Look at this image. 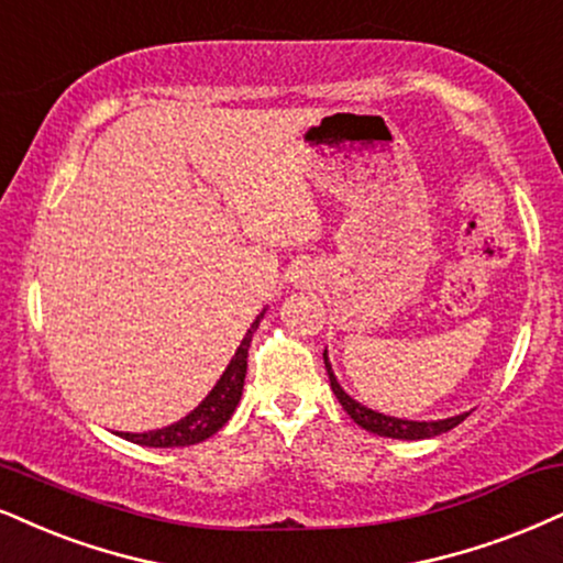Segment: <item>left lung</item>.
Here are the masks:
<instances>
[{"mask_svg":"<svg viewBox=\"0 0 563 563\" xmlns=\"http://www.w3.org/2000/svg\"><path fill=\"white\" fill-rule=\"evenodd\" d=\"M323 363H325V373H329V380H331V391L336 394L339 405L344 407V412L350 415V418L355 420L360 428L371 430V433H376V435H386V439H401V441L433 439V435H441V433H446V430L456 428V426H460V422L470 415V412H462V415H454V418H443V420H405V418H391V415L376 412V409L360 405L357 399H352L350 394H346L344 388L339 386L334 371H331L329 352H325V350H323Z\"/></svg>","mask_w":563,"mask_h":563,"instance_id":"left-lung-1","label":"left lung"}]
</instances>
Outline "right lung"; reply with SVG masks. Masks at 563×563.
I'll return each instance as SVG.
<instances>
[{
    "label": "right lung",
    "mask_w": 563,
    "mask_h": 563,
    "mask_svg": "<svg viewBox=\"0 0 563 563\" xmlns=\"http://www.w3.org/2000/svg\"><path fill=\"white\" fill-rule=\"evenodd\" d=\"M263 316H266V308H263L261 316L250 323L247 334L242 336L238 352H234L232 360H229L227 371L221 373L217 386L208 391V397L200 401L190 415H185L183 420L172 422V426L166 428L148 430V433H117V435H122L124 441L141 443V446H151V449L192 446V443L211 439L219 428L227 426V420L232 418L234 409L240 405L242 386H245V373H247V346L253 342V334L255 329H258Z\"/></svg>",
    "instance_id": "add662e5"
}]
</instances>
